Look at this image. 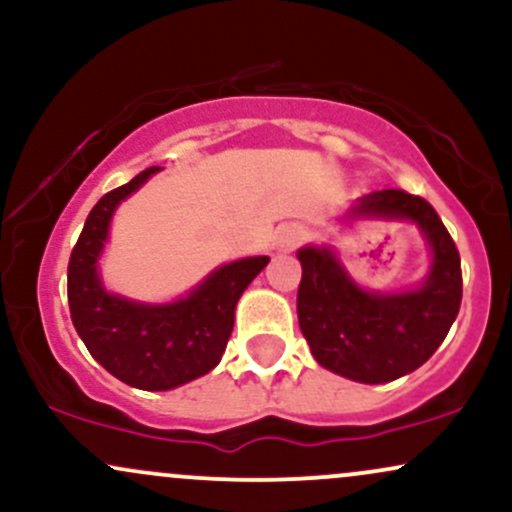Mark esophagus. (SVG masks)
<instances>
[{
	"mask_svg": "<svg viewBox=\"0 0 512 512\" xmlns=\"http://www.w3.org/2000/svg\"><path fill=\"white\" fill-rule=\"evenodd\" d=\"M303 236H305V233H303L301 226H286V228H281L279 236H276V245H279V250L289 252V250L296 248L298 243H301Z\"/></svg>",
	"mask_w": 512,
	"mask_h": 512,
	"instance_id": "34e87169",
	"label": "esophagus"
}]
</instances>
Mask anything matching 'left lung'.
<instances>
[{
  "instance_id": "1",
  "label": "left lung",
  "mask_w": 512,
  "mask_h": 512,
  "mask_svg": "<svg viewBox=\"0 0 512 512\" xmlns=\"http://www.w3.org/2000/svg\"><path fill=\"white\" fill-rule=\"evenodd\" d=\"M356 219L414 223L431 250L426 279L407 291H368L330 245H305L298 325L322 368L356 383H390L424 366L460 313V252L436 209L404 190L358 197L344 216Z\"/></svg>"
}]
</instances>
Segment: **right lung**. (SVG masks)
<instances>
[{
	"mask_svg": "<svg viewBox=\"0 0 512 512\" xmlns=\"http://www.w3.org/2000/svg\"><path fill=\"white\" fill-rule=\"evenodd\" d=\"M158 170L146 168L98 199L67 269L69 313L81 342L110 375L149 392L173 390L219 366L240 296L269 262L267 255H257L221 264L187 296L170 303L132 301L105 289L98 260L115 209Z\"/></svg>",
	"mask_w": 512,
	"mask_h": 512,
	"instance_id": "obj_1",
	"label": "right lung"
}]
</instances>
